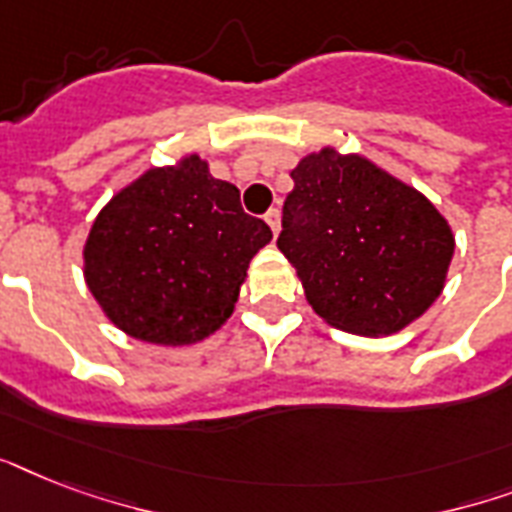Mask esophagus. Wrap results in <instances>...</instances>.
<instances>
[{"label":"esophagus","mask_w":512,"mask_h":512,"mask_svg":"<svg viewBox=\"0 0 512 512\" xmlns=\"http://www.w3.org/2000/svg\"><path fill=\"white\" fill-rule=\"evenodd\" d=\"M265 223L271 225L273 236H276V233H279V228H281V215H279V209H268V215H265Z\"/></svg>","instance_id":"esophagus-1"}]
</instances>
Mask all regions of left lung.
Returning a JSON list of instances; mask_svg holds the SVG:
<instances>
[{"instance_id": "8db88e82", "label": "left lung", "mask_w": 512, "mask_h": 512, "mask_svg": "<svg viewBox=\"0 0 512 512\" xmlns=\"http://www.w3.org/2000/svg\"><path fill=\"white\" fill-rule=\"evenodd\" d=\"M279 249L321 319L353 335L401 332L441 295L454 255L446 217L358 154L321 148L292 170Z\"/></svg>"}]
</instances>
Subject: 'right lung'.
I'll use <instances>...</instances> for the list:
<instances>
[{"label": "right lung", "mask_w": 512, "mask_h": 512, "mask_svg": "<svg viewBox=\"0 0 512 512\" xmlns=\"http://www.w3.org/2000/svg\"><path fill=\"white\" fill-rule=\"evenodd\" d=\"M271 239L241 209L239 188L191 154L143 172L100 209L84 244V281L135 340L191 345L228 321L249 260Z\"/></svg>", "instance_id": "obj_1"}]
</instances>
